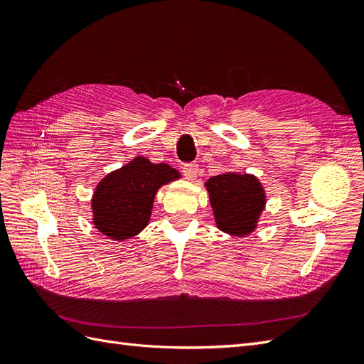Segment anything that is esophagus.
Returning a JSON list of instances; mask_svg holds the SVG:
<instances>
[{"mask_svg":"<svg viewBox=\"0 0 364 364\" xmlns=\"http://www.w3.org/2000/svg\"><path fill=\"white\" fill-rule=\"evenodd\" d=\"M197 168H199V165H197L196 162H190V164H185L183 165V168H182V171H183V176L188 181H194L196 179V176H197Z\"/></svg>","mask_w":364,"mask_h":364,"instance_id":"obj_1","label":"esophagus"}]
</instances>
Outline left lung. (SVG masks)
I'll return each instance as SVG.
<instances>
[{
  "instance_id": "left-lung-1",
  "label": "left lung",
  "mask_w": 364,
  "mask_h": 364,
  "mask_svg": "<svg viewBox=\"0 0 364 364\" xmlns=\"http://www.w3.org/2000/svg\"><path fill=\"white\" fill-rule=\"evenodd\" d=\"M215 226L234 237L255 232L267 196L255 174L226 171L205 182Z\"/></svg>"
}]
</instances>
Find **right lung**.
<instances>
[{
    "label": "right lung",
    "mask_w": 364,
    "mask_h": 364,
    "mask_svg": "<svg viewBox=\"0 0 364 364\" xmlns=\"http://www.w3.org/2000/svg\"><path fill=\"white\" fill-rule=\"evenodd\" d=\"M178 179L181 173L168 164L135 156L97 183L91 199L95 229L115 241L138 235L150 222L158 190Z\"/></svg>",
    "instance_id": "right-lung-1"
}]
</instances>
